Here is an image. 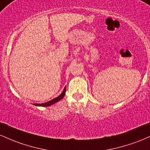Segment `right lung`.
<instances>
[{"mask_svg":"<svg viewBox=\"0 0 150 150\" xmlns=\"http://www.w3.org/2000/svg\"><path fill=\"white\" fill-rule=\"evenodd\" d=\"M65 92H66V86H65V88H64L62 93L60 94V95L58 97L55 98H54V99H52V100H50V101L45 103H33V105H37V106H50V105H52V104L58 102L59 100H62V99L64 98V96Z\"/></svg>","mask_w":150,"mask_h":150,"instance_id":"add662e5","label":"right lung"}]
</instances>
